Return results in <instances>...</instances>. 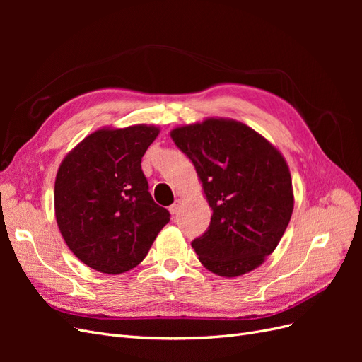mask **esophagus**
<instances>
[{
    "label": "esophagus",
    "instance_id": "esophagus-1",
    "mask_svg": "<svg viewBox=\"0 0 362 362\" xmlns=\"http://www.w3.org/2000/svg\"><path fill=\"white\" fill-rule=\"evenodd\" d=\"M180 206H181V201L178 199V201H175L170 206H169V211H170V214H178V211H180Z\"/></svg>",
    "mask_w": 362,
    "mask_h": 362
}]
</instances>
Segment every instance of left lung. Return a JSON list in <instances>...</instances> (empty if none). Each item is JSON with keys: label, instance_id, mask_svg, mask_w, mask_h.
<instances>
[{"label": "left lung", "instance_id": "8db88e82", "mask_svg": "<svg viewBox=\"0 0 362 362\" xmlns=\"http://www.w3.org/2000/svg\"><path fill=\"white\" fill-rule=\"evenodd\" d=\"M170 137L194 164L213 214L192 242L202 266L218 276L249 273L276 249L294 196L286 158L267 139L234 119L208 117Z\"/></svg>", "mask_w": 362, "mask_h": 362}]
</instances>
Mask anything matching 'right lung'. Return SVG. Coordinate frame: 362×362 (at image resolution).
I'll return each instance as SVG.
<instances>
[{"label": "right lung", "mask_w": 362, "mask_h": 362, "mask_svg": "<svg viewBox=\"0 0 362 362\" xmlns=\"http://www.w3.org/2000/svg\"><path fill=\"white\" fill-rule=\"evenodd\" d=\"M158 133L145 124L100 128L63 158L54 185L56 218L86 266L110 275L134 269L170 221L152 199L140 166Z\"/></svg>", "instance_id": "obj_1"}]
</instances>
